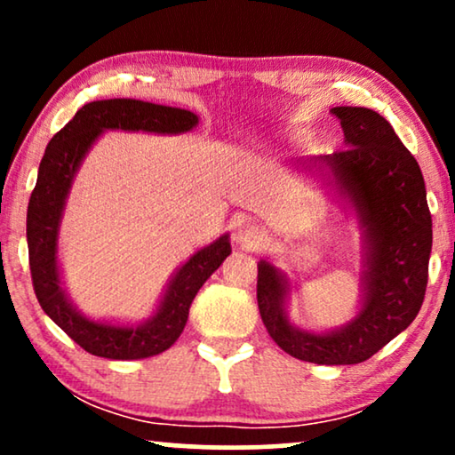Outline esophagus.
<instances>
[{
    "mask_svg": "<svg viewBox=\"0 0 455 455\" xmlns=\"http://www.w3.org/2000/svg\"><path fill=\"white\" fill-rule=\"evenodd\" d=\"M234 235L244 248L257 246L259 242L263 240V232H260L259 226H254V223H248V221H240L238 226L234 228Z\"/></svg>",
    "mask_w": 455,
    "mask_h": 455,
    "instance_id": "1",
    "label": "esophagus"
}]
</instances>
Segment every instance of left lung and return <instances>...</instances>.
Listing matches in <instances>:
<instances>
[{
    "mask_svg": "<svg viewBox=\"0 0 455 455\" xmlns=\"http://www.w3.org/2000/svg\"><path fill=\"white\" fill-rule=\"evenodd\" d=\"M346 148L321 155L366 228L364 304L339 331L308 333L285 316L288 285L267 260L259 263V313L273 341L298 360L358 364L416 319L425 300L433 221L419 161L391 124L366 108H333Z\"/></svg>",
    "mask_w": 455,
    "mask_h": 455,
    "instance_id": "obj_1",
    "label": "left lung"
}]
</instances>
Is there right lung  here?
Returning a JSON list of instances; mask_svg holds the SVG:
<instances>
[{
    "label": "right lung",
    "instance_id": "right-lung-1",
    "mask_svg": "<svg viewBox=\"0 0 455 455\" xmlns=\"http://www.w3.org/2000/svg\"><path fill=\"white\" fill-rule=\"evenodd\" d=\"M198 124L192 111L136 99H105L83 105L49 140L27 211L28 265L41 308L89 354L111 360H139L165 352L184 331L196 291L232 252L228 235L190 257L172 279L157 313L142 325L120 327L89 321L68 300L58 271V228L72 178L103 130L188 132Z\"/></svg>",
    "mask_w": 455,
    "mask_h": 455
}]
</instances>
